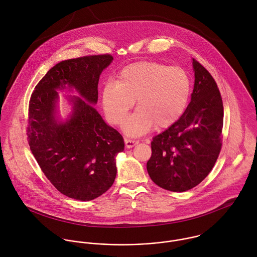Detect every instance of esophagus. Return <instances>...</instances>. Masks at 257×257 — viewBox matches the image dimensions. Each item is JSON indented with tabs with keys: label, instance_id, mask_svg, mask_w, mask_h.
<instances>
[{
	"label": "esophagus",
	"instance_id": "1",
	"mask_svg": "<svg viewBox=\"0 0 257 257\" xmlns=\"http://www.w3.org/2000/svg\"><path fill=\"white\" fill-rule=\"evenodd\" d=\"M138 143H139V141L135 140V139H129V138L125 139V145H126L127 148H132L135 145H137Z\"/></svg>",
	"mask_w": 257,
	"mask_h": 257
}]
</instances>
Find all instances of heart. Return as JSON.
Returning <instances> with one entry per match:
<instances>
[{"mask_svg":"<svg viewBox=\"0 0 257 257\" xmlns=\"http://www.w3.org/2000/svg\"><path fill=\"white\" fill-rule=\"evenodd\" d=\"M192 91L191 79L181 66L139 61L124 67L115 82L103 86V111L113 125H122L135 104L137 111L125 124L130 135H141L155 125H174L185 113Z\"/></svg>","mask_w":257,"mask_h":257,"instance_id":"b5f03b06","label":"heart"}]
</instances>
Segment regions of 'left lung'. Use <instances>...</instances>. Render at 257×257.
<instances>
[{"label": "left lung", "mask_w": 257, "mask_h": 257, "mask_svg": "<svg viewBox=\"0 0 257 257\" xmlns=\"http://www.w3.org/2000/svg\"><path fill=\"white\" fill-rule=\"evenodd\" d=\"M192 100L183 116L151 142L147 171L156 185L186 192L205 180L222 145L223 105L211 74L195 58Z\"/></svg>", "instance_id": "8db88e82"}]
</instances>
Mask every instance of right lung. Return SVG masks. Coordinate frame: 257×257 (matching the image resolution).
<instances>
[{"label": "right lung", "instance_id": "add662e5", "mask_svg": "<svg viewBox=\"0 0 257 257\" xmlns=\"http://www.w3.org/2000/svg\"><path fill=\"white\" fill-rule=\"evenodd\" d=\"M113 59L109 53L85 55L55 64L37 84L29 103L28 141L45 176L64 196L82 202L104 194L114 183L115 157L124 150L121 134L108 126L92 104L98 80ZM73 86L86 100L74 98L65 123L55 120V89Z\"/></svg>", "mask_w": 257, "mask_h": 257}]
</instances>
